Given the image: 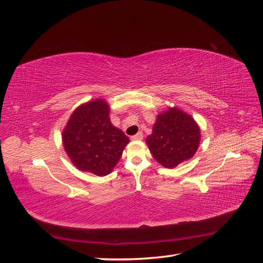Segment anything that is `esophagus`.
<instances>
[{"mask_svg":"<svg viewBox=\"0 0 263 263\" xmlns=\"http://www.w3.org/2000/svg\"><path fill=\"white\" fill-rule=\"evenodd\" d=\"M142 138H144V134H142L141 132L138 133V134H136V135H134V136L130 137L132 140H141Z\"/></svg>","mask_w":263,"mask_h":263,"instance_id":"34e87169","label":"esophagus"}]
</instances>
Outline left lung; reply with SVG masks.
<instances>
[{"mask_svg":"<svg viewBox=\"0 0 263 263\" xmlns=\"http://www.w3.org/2000/svg\"><path fill=\"white\" fill-rule=\"evenodd\" d=\"M200 140L201 130L194 118L178 107L159 114L153 134L146 138L156 161L170 169L192 158Z\"/></svg>","mask_w":263,"mask_h":263,"instance_id":"obj_1","label":"left lung"}]
</instances>
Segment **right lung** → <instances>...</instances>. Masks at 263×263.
<instances>
[{
	"label": "right lung",
	"mask_w": 263,
	"mask_h": 263,
	"mask_svg": "<svg viewBox=\"0 0 263 263\" xmlns=\"http://www.w3.org/2000/svg\"><path fill=\"white\" fill-rule=\"evenodd\" d=\"M128 142L129 138L110 123L109 106L103 99L76 108L62 133L71 162L99 177L113 171Z\"/></svg>",
	"instance_id": "1"
}]
</instances>
